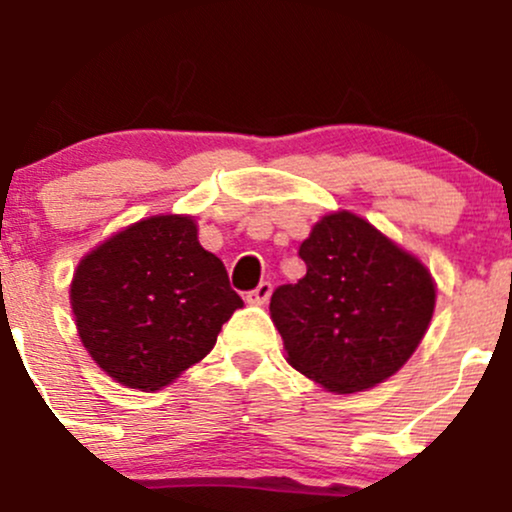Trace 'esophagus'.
<instances>
[{"label":"esophagus","instance_id":"1","mask_svg":"<svg viewBox=\"0 0 512 512\" xmlns=\"http://www.w3.org/2000/svg\"><path fill=\"white\" fill-rule=\"evenodd\" d=\"M269 296H272V284H269V281H262L255 291H250L248 296H245V301L250 305H264L269 301Z\"/></svg>","mask_w":512,"mask_h":512}]
</instances>
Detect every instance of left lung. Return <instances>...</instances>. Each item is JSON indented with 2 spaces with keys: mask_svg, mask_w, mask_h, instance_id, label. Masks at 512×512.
Here are the masks:
<instances>
[{
  "mask_svg": "<svg viewBox=\"0 0 512 512\" xmlns=\"http://www.w3.org/2000/svg\"><path fill=\"white\" fill-rule=\"evenodd\" d=\"M298 255L305 276L279 286L269 303L286 361L337 395L395 375L436 308L426 264L351 211L322 216Z\"/></svg>",
  "mask_w": 512,
  "mask_h": 512,
  "instance_id": "left-lung-1",
  "label": "left lung"
}]
</instances>
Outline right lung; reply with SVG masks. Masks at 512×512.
I'll return each instance as SVG.
<instances>
[{"mask_svg":"<svg viewBox=\"0 0 512 512\" xmlns=\"http://www.w3.org/2000/svg\"><path fill=\"white\" fill-rule=\"evenodd\" d=\"M69 301L81 344L110 378L156 392L214 349L243 298L197 240L195 216L158 214L81 257Z\"/></svg>","mask_w":512,"mask_h":512,"instance_id":"obj_1","label":"right lung"}]
</instances>
